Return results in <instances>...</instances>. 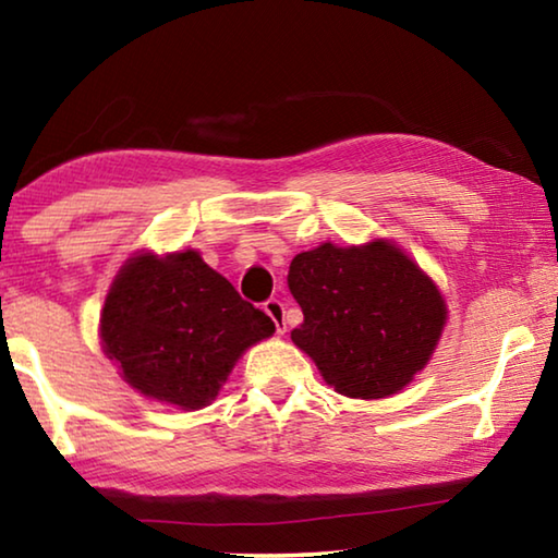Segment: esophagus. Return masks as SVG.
I'll return each mask as SVG.
<instances>
[{
    "label": "esophagus",
    "instance_id": "obj_1",
    "mask_svg": "<svg viewBox=\"0 0 558 558\" xmlns=\"http://www.w3.org/2000/svg\"><path fill=\"white\" fill-rule=\"evenodd\" d=\"M263 310H266L268 317L276 323V329L282 335L288 329V323H286V305H282L280 300H268L266 305H263Z\"/></svg>",
    "mask_w": 558,
    "mask_h": 558
}]
</instances>
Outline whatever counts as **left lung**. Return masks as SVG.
Here are the masks:
<instances>
[{"mask_svg":"<svg viewBox=\"0 0 558 558\" xmlns=\"http://www.w3.org/2000/svg\"><path fill=\"white\" fill-rule=\"evenodd\" d=\"M288 288L305 315L292 342L349 399H384L411 384L448 317L436 282L381 239L298 253Z\"/></svg>","mask_w":558,"mask_h":558,"instance_id":"obj_1","label":"left lung"}]
</instances>
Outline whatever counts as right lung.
<instances>
[{"instance_id": "add662e5", "label": "right lung", "mask_w": 558, "mask_h": 558, "mask_svg": "<svg viewBox=\"0 0 558 558\" xmlns=\"http://www.w3.org/2000/svg\"><path fill=\"white\" fill-rule=\"evenodd\" d=\"M272 332V319L192 248L132 256L100 313L102 352L122 379L184 411L209 405L245 349Z\"/></svg>"}]
</instances>
